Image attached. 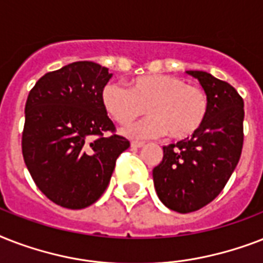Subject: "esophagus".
I'll use <instances>...</instances> for the list:
<instances>
[{"label":"esophagus","instance_id":"obj_1","mask_svg":"<svg viewBox=\"0 0 263 263\" xmlns=\"http://www.w3.org/2000/svg\"><path fill=\"white\" fill-rule=\"evenodd\" d=\"M144 146V142H140V140H134V142H131V147L134 148H140L143 147Z\"/></svg>","mask_w":263,"mask_h":263}]
</instances>
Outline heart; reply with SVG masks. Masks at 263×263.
Here are the masks:
<instances>
[{
  "mask_svg": "<svg viewBox=\"0 0 263 263\" xmlns=\"http://www.w3.org/2000/svg\"><path fill=\"white\" fill-rule=\"evenodd\" d=\"M101 101L107 115L121 125L134 123L147 107L152 116L125 129L128 136L139 139L166 132L175 139L188 138L199 131L209 113L206 91L172 75L140 76L128 88L109 82L101 91Z\"/></svg>",
  "mask_w": 263,
  "mask_h": 263,
  "instance_id": "obj_1",
  "label": "heart"
}]
</instances>
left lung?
I'll return each mask as SVG.
<instances>
[{"label":"left lung","mask_w":263,"mask_h":263,"mask_svg":"<svg viewBox=\"0 0 263 263\" xmlns=\"http://www.w3.org/2000/svg\"><path fill=\"white\" fill-rule=\"evenodd\" d=\"M209 97L203 125L191 138L164 146L153 169L157 195L177 213L199 210L224 190L240 160L245 102L229 83L203 71H188Z\"/></svg>","instance_id":"left-lung-1"}]
</instances>
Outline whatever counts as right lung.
Instances as JSON below:
<instances>
[{
  "instance_id": "obj_1",
  "label": "right lung",
  "mask_w": 263,
  "mask_h": 263,
  "mask_svg": "<svg viewBox=\"0 0 263 263\" xmlns=\"http://www.w3.org/2000/svg\"><path fill=\"white\" fill-rule=\"evenodd\" d=\"M110 78L99 64L76 61L47 72L27 98L23 158L36 187L63 208L97 202L129 147L101 101Z\"/></svg>"
}]
</instances>
